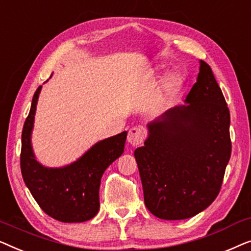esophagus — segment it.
Here are the masks:
<instances>
[{
  "mask_svg": "<svg viewBox=\"0 0 251 251\" xmlns=\"http://www.w3.org/2000/svg\"><path fill=\"white\" fill-rule=\"evenodd\" d=\"M128 143L132 146H138L144 140V131L140 128H132L129 130L128 133Z\"/></svg>",
  "mask_w": 251,
  "mask_h": 251,
  "instance_id": "obj_1",
  "label": "esophagus"
}]
</instances>
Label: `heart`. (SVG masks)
Returning <instances> with one entry per match:
<instances>
[{"mask_svg":"<svg viewBox=\"0 0 251 251\" xmlns=\"http://www.w3.org/2000/svg\"><path fill=\"white\" fill-rule=\"evenodd\" d=\"M167 73V66L166 65H159L154 68L153 75L156 77H161L162 75ZM184 83V76L180 72L174 71L167 75L166 80L163 82L162 85V92L160 95V101H164L166 99L170 98L171 96L177 94Z\"/></svg>","mask_w":251,"mask_h":251,"instance_id":"b5f03b06","label":"heart"}]
</instances>
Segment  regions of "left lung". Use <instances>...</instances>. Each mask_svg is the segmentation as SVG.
I'll return each mask as SVG.
<instances>
[{
	"mask_svg": "<svg viewBox=\"0 0 251 251\" xmlns=\"http://www.w3.org/2000/svg\"><path fill=\"white\" fill-rule=\"evenodd\" d=\"M184 105L147 123L135 151L144 202L157 218H191L210 205L231 157L229 111L211 67L200 60Z\"/></svg>",
	"mask_w": 251,
	"mask_h": 251,
	"instance_id": "1",
	"label": "left lung"
}]
</instances>
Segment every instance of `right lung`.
<instances>
[{
    "label": "right lung",
    "instance_id": "1",
    "mask_svg": "<svg viewBox=\"0 0 251 251\" xmlns=\"http://www.w3.org/2000/svg\"><path fill=\"white\" fill-rule=\"evenodd\" d=\"M41 90L42 85L33 96L29 114L23 129L20 167L24 181L41 209L50 217L64 223L87 222L97 215L100 207L101 177L105 170L122 155L128 132L123 131L99 140L66 166H44L36 159L32 145Z\"/></svg>",
    "mask_w": 251,
    "mask_h": 251
}]
</instances>
